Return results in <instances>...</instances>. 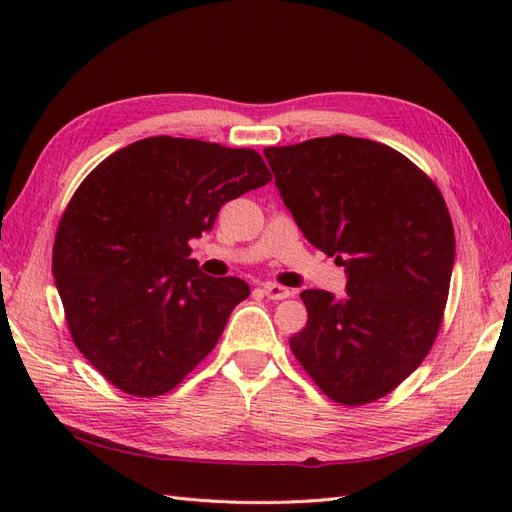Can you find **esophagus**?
<instances>
[{"label": "esophagus", "instance_id": "34e87169", "mask_svg": "<svg viewBox=\"0 0 512 512\" xmlns=\"http://www.w3.org/2000/svg\"><path fill=\"white\" fill-rule=\"evenodd\" d=\"M262 292H264L268 299H273V301H281V299H288L290 297V290L284 288V286H279V284H264Z\"/></svg>", "mask_w": 512, "mask_h": 512}]
</instances>
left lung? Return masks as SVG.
I'll return each mask as SVG.
<instances>
[{"instance_id": "left-lung-1", "label": "left lung", "mask_w": 512, "mask_h": 512, "mask_svg": "<svg viewBox=\"0 0 512 512\" xmlns=\"http://www.w3.org/2000/svg\"><path fill=\"white\" fill-rule=\"evenodd\" d=\"M277 189L312 246L345 266L347 295L303 290L290 350L347 407L394 391L436 343L455 257L440 189L400 151L334 134L266 147Z\"/></svg>"}]
</instances>
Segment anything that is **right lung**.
I'll return each instance as SVG.
<instances>
[{"mask_svg":"<svg viewBox=\"0 0 512 512\" xmlns=\"http://www.w3.org/2000/svg\"><path fill=\"white\" fill-rule=\"evenodd\" d=\"M270 180L255 149L154 136L114 151L74 191L52 273L74 345L116 389L162 396L211 354L250 288L200 273L189 242L224 202Z\"/></svg>","mask_w":512,"mask_h":512,"instance_id":"add662e5","label":"right lung"}]
</instances>
